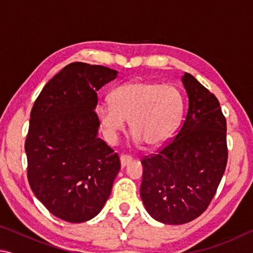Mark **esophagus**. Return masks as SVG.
I'll list each match as a JSON object with an SVG mask.
<instances>
[{"mask_svg":"<svg viewBox=\"0 0 253 253\" xmlns=\"http://www.w3.org/2000/svg\"><path fill=\"white\" fill-rule=\"evenodd\" d=\"M131 160H132V158L130 156L122 155L121 156V165H122V168H125V166H127L131 162Z\"/></svg>","mask_w":253,"mask_h":253,"instance_id":"obj_1","label":"esophagus"}]
</instances>
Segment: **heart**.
Masks as SVG:
<instances>
[{"instance_id":"b5f03b06","label":"heart","mask_w":253,"mask_h":253,"mask_svg":"<svg viewBox=\"0 0 253 253\" xmlns=\"http://www.w3.org/2000/svg\"><path fill=\"white\" fill-rule=\"evenodd\" d=\"M110 106L99 105L96 113L111 137L125 130L129 121L135 143L160 147L172 138L181 123L184 99L176 85L148 81H128L114 89Z\"/></svg>"}]
</instances>
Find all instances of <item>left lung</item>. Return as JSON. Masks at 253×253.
I'll return each instance as SVG.
<instances>
[{
  "label": "left lung",
  "mask_w": 253,
  "mask_h": 253,
  "mask_svg": "<svg viewBox=\"0 0 253 253\" xmlns=\"http://www.w3.org/2000/svg\"><path fill=\"white\" fill-rule=\"evenodd\" d=\"M182 83L188 97L186 117L172 142L143 158L140 185L149 215L174 225L207 210L228 162L226 122L219 100L187 72Z\"/></svg>",
  "instance_id": "8db88e82"
}]
</instances>
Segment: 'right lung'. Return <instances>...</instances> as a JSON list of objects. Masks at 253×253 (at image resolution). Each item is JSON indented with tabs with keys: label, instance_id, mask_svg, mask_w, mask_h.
Wrapping results in <instances>:
<instances>
[{
	"label": "right lung",
	"instance_id": "1",
	"mask_svg": "<svg viewBox=\"0 0 253 253\" xmlns=\"http://www.w3.org/2000/svg\"><path fill=\"white\" fill-rule=\"evenodd\" d=\"M110 68L72 62L46 84L30 115L28 181L46 210L63 221L95 217L111 193L121 161L98 137L97 91L117 78Z\"/></svg>",
	"mask_w": 253,
	"mask_h": 253
}]
</instances>
